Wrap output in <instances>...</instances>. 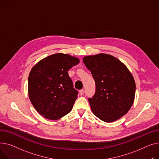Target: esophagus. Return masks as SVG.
<instances>
[{
	"label": "esophagus",
	"instance_id": "1",
	"mask_svg": "<svg viewBox=\"0 0 159 159\" xmlns=\"http://www.w3.org/2000/svg\"><path fill=\"white\" fill-rule=\"evenodd\" d=\"M84 93H85V91H84L83 89H81L80 90V94L81 96H83L84 94Z\"/></svg>",
	"mask_w": 159,
	"mask_h": 159
}]
</instances>
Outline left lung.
Listing matches in <instances>:
<instances>
[{
	"mask_svg": "<svg viewBox=\"0 0 159 159\" xmlns=\"http://www.w3.org/2000/svg\"><path fill=\"white\" fill-rule=\"evenodd\" d=\"M96 83V92L89 98L94 114L107 123L125 115L133 105L135 83L129 70L117 58L107 54L83 59Z\"/></svg>",
	"mask_w": 159,
	"mask_h": 159,
	"instance_id": "1",
	"label": "left lung"
}]
</instances>
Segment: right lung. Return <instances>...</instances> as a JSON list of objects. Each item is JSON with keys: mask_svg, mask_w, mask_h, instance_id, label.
Wrapping results in <instances>:
<instances>
[{"mask_svg": "<svg viewBox=\"0 0 159 159\" xmlns=\"http://www.w3.org/2000/svg\"><path fill=\"white\" fill-rule=\"evenodd\" d=\"M78 58L57 53L43 58L32 68L28 78V94L32 105L45 118L57 120L71 111L78 92L68 71Z\"/></svg>", "mask_w": 159, "mask_h": 159, "instance_id": "add662e5", "label": "right lung"}]
</instances>
